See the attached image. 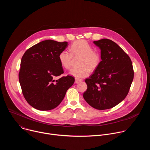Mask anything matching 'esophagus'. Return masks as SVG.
<instances>
[{
  "mask_svg": "<svg viewBox=\"0 0 150 150\" xmlns=\"http://www.w3.org/2000/svg\"><path fill=\"white\" fill-rule=\"evenodd\" d=\"M82 80L81 79H75V83H79V82H81Z\"/></svg>",
  "mask_w": 150,
  "mask_h": 150,
  "instance_id": "34e87169",
  "label": "esophagus"
}]
</instances>
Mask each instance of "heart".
<instances>
[{
    "label": "heart",
    "instance_id": "obj_1",
    "mask_svg": "<svg viewBox=\"0 0 150 150\" xmlns=\"http://www.w3.org/2000/svg\"><path fill=\"white\" fill-rule=\"evenodd\" d=\"M78 61L79 68L72 69L69 75L76 79L87 77L90 71L96 70L100 65L101 56L98 52L94 51L93 47L85 40L75 41L70 48V52L64 50L59 54V60L62 67L69 69L75 59Z\"/></svg>",
    "mask_w": 150,
    "mask_h": 150
}]
</instances>
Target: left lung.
Masks as SVG:
<instances>
[{
  "instance_id": "left-lung-1",
  "label": "left lung",
  "mask_w": 150,
  "mask_h": 150,
  "mask_svg": "<svg viewBox=\"0 0 150 150\" xmlns=\"http://www.w3.org/2000/svg\"><path fill=\"white\" fill-rule=\"evenodd\" d=\"M94 43L101 50L98 67L85 79V100L94 109L105 110L117 105L129 93L134 75L132 61L116 42L103 38Z\"/></svg>"
}]
</instances>
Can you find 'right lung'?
Masks as SVG:
<instances>
[{"label":"right lung","mask_w":150,"mask_h":150,"mask_svg":"<svg viewBox=\"0 0 150 150\" xmlns=\"http://www.w3.org/2000/svg\"><path fill=\"white\" fill-rule=\"evenodd\" d=\"M68 42L41 41L28 49L21 59L19 81L24 98L39 110L56 108L75 82L73 76L56 78L64 73L59 54Z\"/></svg>","instance_id":"add662e5"}]
</instances>
